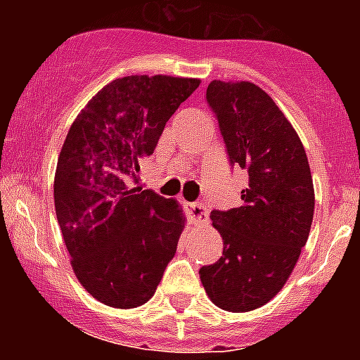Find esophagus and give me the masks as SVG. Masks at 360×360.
Listing matches in <instances>:
<instances>
[{"label": "esophagus", "instance_id": "34e87169", "mask_svg": "<svg viewBox=\"0 0 360 360\" xmlns=\"http://www.w3.org/2000/svg\"><path fill=\"white\" fill-rule=\"evenodd\" d=\"M186 211L189 214L191 221H195V224H205L207 221V207H205V203L202 202H193V203H186Z\"/></svg>", "mask_w": 360, "mask_h": 360}]
</instances>
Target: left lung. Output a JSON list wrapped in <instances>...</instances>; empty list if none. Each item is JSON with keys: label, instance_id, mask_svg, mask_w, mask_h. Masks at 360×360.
Returning a JSON list of instances; mask_svg holds the SVG:
<instances>
[{"label": "left lung", "instance_id": "obj_1", "mask_svg": "<svg viewBox=\"0 0 360 360\" xmlns=\"http://www.w3.org/2000/svg\"><path fill=\"white\" fill-rule=\"evenodd\" d=\"M205 97L229 162L249 184L240 207L211 212L224 254L200 269V279L216 307L249 311L281 290L307 243L316 205L310 165L292 124L259 86L212 81Z\"/></svg>", "mask_w": 360, "mask_h": 360}]
</instances>
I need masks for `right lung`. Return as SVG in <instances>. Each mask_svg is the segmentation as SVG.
<instances>
[{"label":"right lung","instance_id":"right-lung-1","mask_svg":"<svg viewBox=\"0 0 360 360\" xmlns=\"http://www.w3.org/2000/svg\"><path fill=\"white\" fill-rule=\"evenodd\" d=\"M198 86V79L169 75L115 79L66 135L53 182L57 221L73 272L108 307L149 301L176 252L182 209L131 184L165 122Z\"/></svg>","mask_w":360,"mask_h":360}]
</instances>
